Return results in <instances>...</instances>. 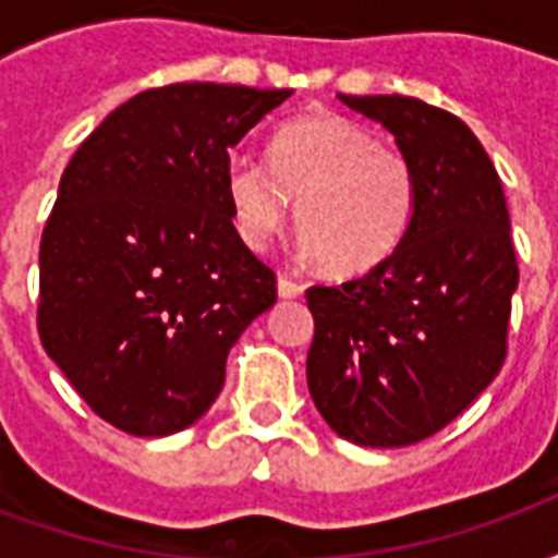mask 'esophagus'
I'll return each instance as SVG.
<instances>
[{
  "instance_id": "esophagus-1",
  "label": "esophagus",
  "mask_w": 558,
  "mask_h": 558,
  "mask_svg": "<svg viewBox=\"0 0 558 558\" xmlns=\"http://www.w3.org/2000/svg\"><path fill=\"white\" fill-rule=\"evenodd\" d=\"M302 292H304V283L287 278V275H280V278H278V295H280V299H299Z\"/></svg>"
}]
</instances>
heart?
Returning a JSON list of instances; mask_svg holds the SVG:
<instances>
[{
  "label": "heart",
  "mask_w": 558,
  "mask_h": 558,
  "mask_svg": "<svg viewBox=\"0 0 558 558\" xmlns=\"http://www.w3.org/2000/svg\"><path fill=\"white\" fill-rule=\"evenodd\" d=\"M223 182L244 244L268 247L292 199L304 251L335 275H364L398 254L418 199L410 158L340 116L283 125L268 160L232 155Z\"/></svg>",
  "instance_id": "heart-1"
}]
</instances>
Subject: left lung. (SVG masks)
<instances>
[{"label":"left lung","instance_id":"8db88e82","mask_svg":"<svg viewBox=\"0 0 558 558\" xmlns=\"http://www.w3.org/2000/svg\"><path fill=\"white\" fill-rule=\"evenodd\" d=\"M410 158L415 218L364 278L307 290V388L328 427L403 448L454 421L505 362L517 256L493 160L448 110L400 95H338Z\"/></svg>","mask_w":558,"mask_h":558}]
</instances>
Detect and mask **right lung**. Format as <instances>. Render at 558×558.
Listing matches in <instances>:
<instances>
[{
	"instance_id": "obj_1",
	"label": "right lung",
	"mask_w": 558,
	"mask_h": 558,
	"mask_svg": "<svg viewBox=\"0 0 558 558\" xmlns=\"http://www.w3.org/2000/svg\"><path fill=\"white\" fill-rule=\"evenodd\" d=\"M292 89L175 83L116 107L62 172L41 235L38 335L104 421L191 427L227 355L275 304V271L232 227L230 148Z\"/></svg>"
}]
</instances>
